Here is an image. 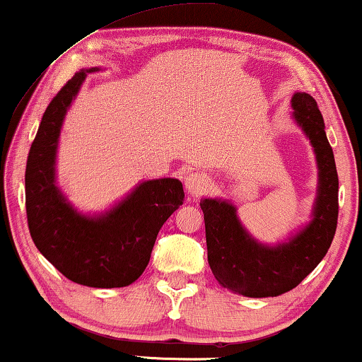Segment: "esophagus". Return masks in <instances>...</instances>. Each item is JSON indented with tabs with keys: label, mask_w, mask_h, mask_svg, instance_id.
Here are the masks:
<instances>
[{
	"label": "esophagus",
	"mask_w": 362,
	"mask_h": 362,
	"mask_svg": "<svg viewBox=\"0 0 362 362\" xmlns=\"http://www.w3.org/2000/svg\"><path fill=\"white\" fill-rule=\"evenodd\" d=\"M185 186L186 191L189 192L192 197H197L206 194V192L209 191L211 180L206 175H202V173H191V175L186 176Z\"/></svg>",
	"instance_id": "esophagus-1"
}]
</instances>
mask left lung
I'll use <instances>...</instances> for the list:
<instances>
[{
    "label": "left lung",
    "instance_id": "obj_1",
    "mask_svg": "<svg viewBox=\"0 0 362 362\" xmlns=\"http://www.w3.org/2000/svg\"><path fill=\"white\" fill-rule=\"evenodd\" d=\"M291 105L296 123L311 140L320 168L318 199L306 229L288 244L265 247L250 239L229 202L204 199L199 204L204 212L207 260L216 280L224 288L252 298L276 296L300 285L323 260L338 226L339 181L323 115L308 93H295Z\"/></svg>",
    "mask_w": 362,
    "mask_h": 362
}]
</instances>
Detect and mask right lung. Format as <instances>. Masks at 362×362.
<instances>
[{
	"label": "right lung",
	"instance_id": "add662e5",
	"mask_svg": "<svg viewBox=\"0 0 362 362\" xmlns=\"http://www.w3.org/2000/svg\"><path fill=\"white\" fill-rule=\"evenodd\" d=\"M64 86L44 112L26 163V216L37 250L78 285L120 288L135 281L150 262L156 235L185 201L181 181L141 182L102 217L77 214L54 185L57 138L72 98L87 72Z\"/></svg>",
	"mask_w": 362,
	"mask_h": 362
}]
</instances>
